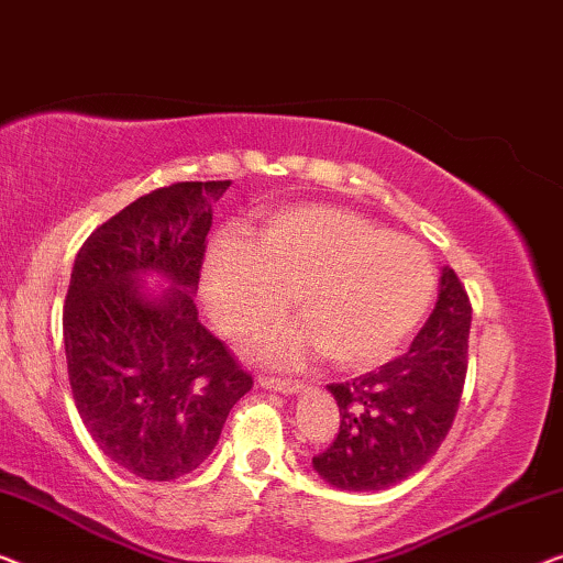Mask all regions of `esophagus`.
Wrapping results in <instances>:
<instances>
[{"label":"esophagus","instance_id":"esophagus-1","mask_svg":"<svg viewBox=\"0 0 563 563\" xmlns=\"http://www.w3.org/2000/svg\"><path fill=\"white\" fill-rule=\"evenodd\" d=\"M257 383H260V387H267V390H275V393H283V395H296V393L303 390V383H298V379H280V377L260 375Z\"/></svg>","mask_w":563,"mask_h":563}]
</instances>
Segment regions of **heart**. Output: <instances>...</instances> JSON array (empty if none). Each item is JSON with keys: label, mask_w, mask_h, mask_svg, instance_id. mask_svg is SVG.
<instances>
[{"label": "heart", "mask_w": 563, "mask_h": 563, "mask_svg": "<svg viewBox=\"0 0 563 563\" xmlns=\"http://www.w3.org/2000/svg\"><path fill=\"white\" fill-rule=\"evenodd\" d=\"M433 285L421 244L327 203L273 211L255 244L221 236L203 263L206 306L232 339L267 329L296 298L303 327H283L257 346L278 364L321 350L339 369L375 367L413 334Z\"/></svg>", "instance_id": "heart-1"}]
</instances>
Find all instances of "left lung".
Listing matches in <instances>:
<instances>
[{"label": "left lung", "mask_w": 563, "mask_h": 563, "mask_svg": "<svg viewBox=\"0 0 563 563\" xmlns=\"http://www.w3.org/2000/svg\"><path fill=\"white\" fill-rule=\"evenodd\" d=\"M470 323V296L456 273L443 267L437 308L410 350L352 383L329 385L339 433L313 456V470L329 485L379 493L437 454L464 393Z\"/></svg>", "instance_id": "1"}]
</instances>
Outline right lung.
Wrapping results in <instances>:
<instances>
[{"label": "right lung", "mask_w": 563, "mask_h": 563, "mask_svg": "<svg viewBox=\"0 0 563 563\" xmlns=\"http://www.w3.org/2000/svg\"><path fill=\"white\" fill-rule=\"evenodd\" d=\"M227 188L229 180H186L140 196L93 229L70 273L63 344L78 416L140 479L170 482L201 466L252 387L194 303L211 201ZM145 272H161L172 290L145 299Z\"/></svg>", "instance_id": "obj_1"}]
</instances>
